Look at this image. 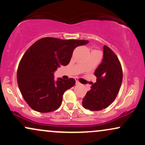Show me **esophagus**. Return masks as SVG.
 I'll list each match as a JSON object with an SVG mask.
<instances>
[{
  "instance_id": "obj_1",
  "label": "esophagus",
  "mask_w": 145,
  "mask_h": 145,
  "mask_svg": "<svg viewBox=\"0 0 145 145\" xmlns=\"http://www.w3.org/2000/svg\"><path fill=\"white\" fill-rule=\"evenodd\" d=\"M76 84H78H78H80V83L79 81L78 80V79H76Z\"/></svg>"
}]
</instances>
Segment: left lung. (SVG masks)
<instances>
[{
    "label": "left lung",
    "instance_id": "obj_1",
    "mask_svg": "<svg viewBox=\"0 0 145 145\" xmlns=\"http://www.w3.org/2000/svg\"><path fill=\"white\" fill-rule=\"evenodd\" d=\"M97 82L82 99L84 108L98 111L106 108L114 101L123 80V71L119 59L110 48L104 46V58L94 73Z\"/></svg>",
    "mask_w": 145,
    "mask_h": 145
}]
</instances>
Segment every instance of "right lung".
<instances>
[{"mask_svg":"<svg viewBox=\"0 0 145 145\" xmlns=\"http://www.w3.org/2000/svg\"><path fill=\"white\" fill-rule=\"evenodd\" d=\"M89 43L86 40L44 37L35 42L22 58L17 81L24 100L34 110L50 112L58 109L65 91L75 85L74 78L54 80L60 66L69 64L74 50Z\"/></svg>","mask_w":145,"mask_h":145,"instance_id":"obj_1","label":"right lung"}]
</instances>
